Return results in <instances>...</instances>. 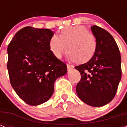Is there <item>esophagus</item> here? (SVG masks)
Masks as SVG:
<instances>
[{
	"mask_svg": "<svg viewBox=\"0 0 127 127\" xmlns=\"http://www.w3.org/2000/svg\"><path fill=\"white\" fill-rule=\"evenodd\" d=\"M66 66H67L68 70H71V69H72V68H74V66L73 65H71V64H66Z\"/></svg>",
	"mask_w": 127,
	"mask_h": 127,
	"instance_id": "obj_1",
	"label": "esophagus"
}]
</instances>
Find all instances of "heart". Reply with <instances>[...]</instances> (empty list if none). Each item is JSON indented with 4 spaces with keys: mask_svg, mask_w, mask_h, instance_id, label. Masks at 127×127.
<instances>
[{
    "mask_svg": "<svg viewBox=\"0 0 127 127\" xmlns=\"http://www.w3.org/2000/svg\"><path fill=\"white\" fill-rule=\"evenodd\" d=\"M49 46L52 53L58 59H61L68 49L70 59L78 63H84L94 55L97 40L86 27L77 26L63 29L60 35H53Z\"/></svg>",
    "mask_w": 127,
    "mask_h": 127,
    "instance_id": "heart-1",
    "label": "heart"
}]
</instances>
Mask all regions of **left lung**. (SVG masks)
Returning a JSON list of instances; mask_svg holds the SVG:
<instances>
[{
  "label": "left lung",
  "instance_id": "left-lung-1",
  "mask_svg": "<svg viewBox=\"0 0 127 127\" xmlns=\"http://www.w3.org/2000/svg\"><path fill=\"white\" fill-rule=\"evenodd\" d=\"M91 30L96 38V51L86 63L75 66L81 74L76 91L86 104L101 107L116 94L121 78V58L118 46L107 31L97 26H92Z\"/></svg>",
  "mask_w": 127,
  "mask_h": 127
}]
</instances>
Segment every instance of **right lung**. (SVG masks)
Wrapping results in <instances>:
<instances>
[{
  "instance_id": "1",
  "label": "right lung",
  "mask_w": 127,
  "mask_h": 127,
  "mask_svg": "<svg viewBox=\"0 0 127 127\" xmlns=\"http://www.w3.org/2000/svg\"><path fill=\"white\" fill-rule=\"evenodd\" d=\"M53 34L49 29L25 27L15 34L8 46L10 84L18 95L30 105L49 100L56 79L67 72L66 64L50 49Z\"/></svg>"
}]
</instances>
